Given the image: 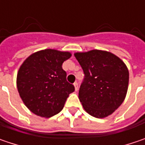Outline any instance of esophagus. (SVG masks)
<instances>
[{
  "instance_id": "esophagus-1",
  "label": "esophagus",
  "mask_w": 145,
  "mask_h": 145,
  "mask_svg": "<svg viewBox=\"0 0 145 145\" xmlns=\"http://www.w3.org/2000/svg\"><path fill=\"white\" fill-rule=\"evenodd\" d=\"M74 89H75V91H78V89H79V85H78V83H77V82H74Z\"/></svg>"
}]
</instances>
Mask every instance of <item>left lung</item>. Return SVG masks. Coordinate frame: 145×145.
I'll list each match as a JSON object with an SVG mask.
<instances>
[{
  "label": "left lung",
  "mask_w": 145,
  "mask_h": 145,
  "mask_svg": "<svg viewBox=\"0 0 145 145\" xmlns=\"http://www.w3.org/2000/svg\"><path fill=\"white\" fill-rule=\"evenodd\" d=\"M74 57L84 74L79 91L84 109L95 118L109 116L126 97L129 82L127 66L119 57L106 51L76 53Z\"/></svg>",
  "instance_id": "8db88e82"
}]
</instances>
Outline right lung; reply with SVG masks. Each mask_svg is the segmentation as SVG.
I'll return each mask as SVG.
<instances>
[{
  "mask_svg": "<svg viewBox=\"0 0 145 145\" xmlns=\"http://www.w3.org/2000/svg\"><path fill=\"white\" fill-rule=\"evenodd\" d=\"M68 52L44 49L31 54L20 66L17 88L23 103L35 114L49 118L62 110L74 86L66 80L62 63Z\"/></svg>",
  "mask_w": 145,
  "mask_h": 145,
  "instance_id": "right-lung-1",
  "label": "right lung"
}]
</instances>
